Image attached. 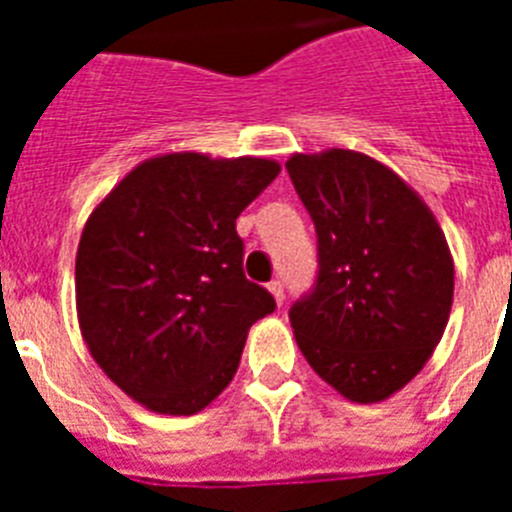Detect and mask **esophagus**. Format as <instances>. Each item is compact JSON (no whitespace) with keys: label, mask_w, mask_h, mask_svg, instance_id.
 <instances>
[{"label":"esophagus","mask_w":512,"mask_h":512,"mask_svg":"<svg viewBox=\"0 0 512 512\" xmlns=\"http://www.w3.org/2000/svg\"><path fill=\"white\" fill-rule=\"evenodd\" d=\"M268 292H271V295H273V300H276V305L284 303V284H281L279 279L271 281V284H268Z\"/></svg>","instance_id":"esophagus-1"}]
</instances>
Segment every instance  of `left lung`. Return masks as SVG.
Wrapping results in <instances>:
<instances>
[{"label":"left lung","mask_w":512,"mask_h":512,"mask_svg":"<svg viewBox=\"0 0 512 512\" xmlns=\"http://www.w3.org/2000/svg\"><path fill=\"white\" fill-rule=\"evenodd\" d=\"M287 172L319 236V279L289 321L305 361L353 404L414 380L444 337L454 260L436 215L372 156L292 154Z\"/></svg>","instance_id":"left-lung-1"}]
</instances>
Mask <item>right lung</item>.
Instances as JSON below:
<instances>
[{"mask_svg": "<svg viewBox=\"0 0 512 512\" xmlns=\"http://www.w3.org/2000/svg\"><path fill=\"white\" fill-rule=\"evenodd\" d=\"M281 164L196 151L140 162L106 193L76 249V319L90 356L156 414H196L239 369L276 303L241 271L236 217Z\"/></svg>", "mask_w": 512, "mask_h": 512, "instance_id": "obj_1", "label": "right lung"}]
</instances>
